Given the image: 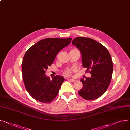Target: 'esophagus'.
Instances as JSON below:
<instances>
[{"label":"esophagus","mask_w":130,"mask_h":130,"mask_svg":"<svg viewBox=\"0 0 130 130\" xmlns=\"http://www.w3.org/2000/svg\"><path fill=\"white\" fill-rule=\"evenodd\" d=\"M69 79V80L70 81H71V82H75V81H76V79H71V78H70V79Z\"/></svg>","instance_id":"esophagus-1"}]
</instances>
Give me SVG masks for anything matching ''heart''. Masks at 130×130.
<instances>
[{
	"label": "heart",
	"instance_id": "1",
	"mask_svg": "<svg viewBox=\"0 0 130 130\" xmlns=\"http://www.w3.org/2000/svg\"><path fill=\"white\" fill-rule=\"evenodd\" d=\"M74 70V69H67L66 70L64 71V74L67 75H71L72 74V71Z\"/></svg>",
	"mask_w": 130,
	"mask_h": 130
}]
</instances>
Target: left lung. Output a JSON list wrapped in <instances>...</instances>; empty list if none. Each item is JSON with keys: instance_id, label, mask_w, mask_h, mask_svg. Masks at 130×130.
Wrapping results in <instances>:
<instances>
[{"instance_id": "obj_1", "label": "left lung", "mask_w": 130, "mask_h": 130, "mask_svg": "<svg viewBox=\"0 0 130 130\" xmlns=\"http://www.w3.org/2000/svg\"><path fill=\"white\" fill-rule=\"evenodd\" d=\"M72 45L81 52L83 67L92 75L85 80L81 79L83 87L78 94L88 101L97 99L106 92L111 80L113 66L111 55L106 47L90 38L77 37Z\"/></svg>"}]
</instances>
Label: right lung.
<instances>
[{
    "mask_svg": "<svg viewBox=\"0 0 130 130\" xmlns=\"http://www.w3.org/2000/svg\"><path fill=\"white\" fill-rule=\"evenodd\" d=\"M71 37L47 38L38 41L25 53L22 63V77L27 92L42 103L51 102L57 96L64 78L60 75L52 80L45 74L62 49L69 45Z\"/></svg>",
    "mask_w": 130,
    "mask_h": 130,
    "instance_id": "1",
    "label": "right lung"
}]
</instances>
